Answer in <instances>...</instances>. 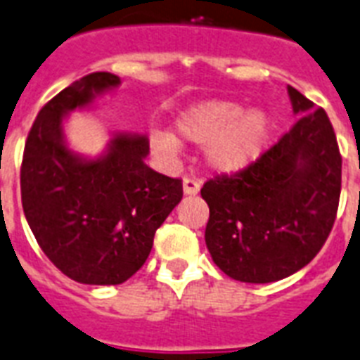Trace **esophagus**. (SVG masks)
I'll use <instances>...</instances> for the list:
<instances>
[{
    "label": "esophagus",
    "mask_w": 360,
    "mask_h": 360,
    "mask_svg": "<svg viewBox=\"0 0 360 360\" xmlns=\"http://www.w3.org/2000/svg\"><path fill=\"white\" fill-rule=\"evenodd\" d=\"M200 189V184L193 178H184V193L186 195H197Z\"/></svg>",
    "instance_id": "34e87169"
}]
</instances>
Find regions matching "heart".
<instances>
[{
  "instance_id": "1",
  "label": "heart",
  "mask_w": 360,
  "mask_h": 360,
  "mask_svg": "<svg viewBox=\"0 0 360 360\" xmlns=\"http://www.w3.org/2000/svg\"><path fill=\"white\" fill-rule=\"evenodd\" d=\"M176 136L205 146V161L212 171L235 174L255 163L266 148L272 122L263 110H246L244 105L229 99L200 101L178 114ZM176 136L167 131L150 135L152 148L163 155L178 150Z\"/></svg>"
}]
</instances>
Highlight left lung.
Masks as SVG:
<instances>
[{
	"mask_svg": "<svg viewBox=\"0 0 360 360\" xmlns=\"http://www.w3.org/2000/svg\"><path fill=\"white\" fill-rule=\"evenodd\" d=\"M299 116L285 135L235 174L206 180L205 240L233 280H283L316 257L333 231L342 189V155L321 107L287 88Z\"/></svg>",
	"mask_w": 360,
	"mask_h": 360,
	"instance_id": "1",
	"label": "left lung"
}]
</instances>
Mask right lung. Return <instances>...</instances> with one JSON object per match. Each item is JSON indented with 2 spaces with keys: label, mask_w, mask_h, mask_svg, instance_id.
<instances>
[{
  "label": "right lung",
  "mask_w": 360,
  "mask_h": 360,
  "mask_svg": "<svg viewBox=\"0 0 360 360\" xmlns=\"http://www.w3.org/2000/svg\"><path fill=\"white\" fill-rule=\"evenodd\" d=\"M118 84L116 75L91 73L52 97L33 122L20 167L22 208L35 240L56 269L88 285L129 280L184 195L180 178L144 163L146 136L116 135L99 160L65 146L63 116Z\"/></svg>",
  "instance_id": "right-lung-1"
}]
</instances>
